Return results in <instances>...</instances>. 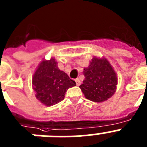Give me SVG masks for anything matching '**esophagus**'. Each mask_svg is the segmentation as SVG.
Here are the masks:
<instances>
[{"mask_svg": "<svg viewBox=\"0 0 147 147\" xmlns=\"http://www.w3.org/2000/svg\"><path fill=\"white\" fill-rule=\"evenodd\" d=\"M75 83H76V85H77V86H79V85L81 84V81H80V80H79L78 78L75 79Z\"/></svg>", "mask_w": 147, "mask_h": 147, "instance_id": "1", "label": "esophagus"}]
</instances>
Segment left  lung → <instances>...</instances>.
Masks as SVG:
<instances>
[{
  "label": "left lung",
  "instance_id": "8db88e82",
  "mask_svg": "<svg viewBox=\"0 0 147 147\" xmlns=\"http://www.w3.org/2000/svg\"><path fill=\"white\" fill-rule=\"evenodd\" d=\"M83 73L85 79L79 87L86 99L103 102L114 95L118 78L106 58H93L89 66L84 69Z\"/></svg>",
  "mask_w": 147,
  "mask_h": 147
}]
</instances>
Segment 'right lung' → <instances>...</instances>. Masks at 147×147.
<instances>
[{"mask_svg":"<svg viewBox=\"0 0 147 147\" xmlns=\"http://www.w3.org/2000/svg\"><path fill=\"white\" fill-rule=\"evenodd\" d=\"M54 58L43 60L32 78V87L35 97L44 105L50 107L64 99L69 88L76 86L67 74L58 69Z\"/></svg>","mask_w":147,"mask_h":147,"instance_id":"1","label":"right lung"}]
</instances>
